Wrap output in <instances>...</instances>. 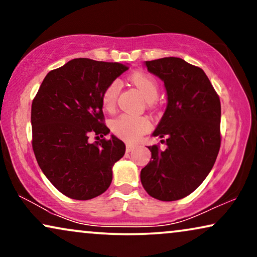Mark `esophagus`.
<instances>
[{
    "instance_id": "obj_1",
    "label": "esophagus",
    "mask_w": 257,
    "mask_h": 257,
    "mask_svg": "<svg viewBox=\"0 0 257 257\" xmlns=\"http://www.w3.org/2000/svg\"><path fill=\"white\" fill-rule=\"evenodd\" d=\"M135 149H136V146L131 145V144H127V145H126V152H132Z\"/></svg>"
}]
</instances>
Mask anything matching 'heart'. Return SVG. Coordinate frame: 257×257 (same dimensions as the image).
Segmentation results:
<instances>
[{
  "label": "heart",
  "instance_id": "b5f03b06",
  "mask_svg": "<svg viewBox=\"0 0 257 257\" xmlns=\"http://www.w3.org/2000/svg\"><path fill=\"white\" fill-rule=\"evenodd\" d=\"M130 80L135 85L146 101L152 103L158 97L157 82L150 75L145 72H135L130 76ZM119 93V82L114 80L105 89L101 103L105 110H112L114 107L115 99ZM112 132L119 138L126 140L128 143L137 142L144 133L151 128V122L147 118L142 115L133 114H120L117 118L112 119L110 122Z\"/></svg>",
  "mask_w": 257,
  "mask_h": 257
}]
</instances>
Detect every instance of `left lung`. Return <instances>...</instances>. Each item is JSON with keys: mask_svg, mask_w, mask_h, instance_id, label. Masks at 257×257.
<instances>
[{"mask_svg": "<svg viewBox=\"0 0 257 257\" xmlns=\"http://www.w3.org/2000/svg\"><path fill=\"white\" fill-rule=\"evenodd\" d=\"M164 82L167 106L153 137L166 138V150L149 146L150 163L140 172L154 199L174 201L194 192L212 171L220 150L221 104L202 69L178 57L144 63Z\"/></svg>", "mask_w": 257, "mask_h": 257, "instance_id": "1", "label": "left lung"}]
</instances>
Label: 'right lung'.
Returning <instances> with one entry per match:
<instances>
[{
	"label": "right lung",
	"instance_id": "obj_1",
	"mask_svg": "<svg viewBox=\"0 0 257 257\" xmlns=\"http://www.w3.org/2000/svg\"><path fill=\"white\" fill-rule=\"evenodd\" d=\"M120 63L75 58L45 76L31 105L33 149L42 172L62 194L90 200L103 194L112 181V167L125 154L117 137H104L101 97L127 70Z\"/></svg>",
	"mask_w": 257,
	"mask_h": 257
}]
</instances>
